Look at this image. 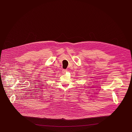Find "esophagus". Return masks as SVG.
<instances>
[{"mask_svg": "<svg viewBox=\"0 0 132 132\" xmlns=\"http://www.w3.org/2000/svg\"><path fill=\"white\" fill-rule=\"evenodd\" d=\"M67 71V70H62V72L63 73H65Z\"/></svg>", "mask_w": 132, "mask_h": 132, "instance_id": "esophagus-1", "label": "esophagus"}]
</instances>
